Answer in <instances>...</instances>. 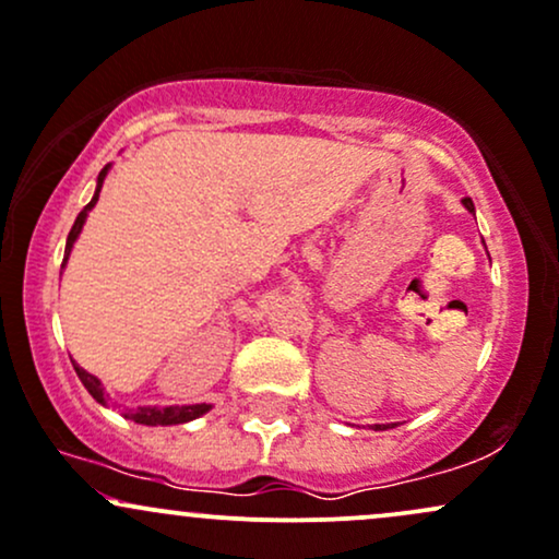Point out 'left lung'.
<instances>
[{
    "label": "left lung",
    "mask_w": 559,
    "mask_h": 559,
    "mask_svg": "<svg viewBox=\"0 0 559 559\" xmlns=\"http://www.w3.org/2000/svg\"><path fill=\"white\" fill-rule=\"evenodd\" d=\"M462 205H465L469 213H475V205H473V200H469V198L462 200ZM393 425H396V423H391V425H372V428L374 430H388V428H393Z\"/></svg>",
    "instance_id": "8db88e82"
}]
</instances>
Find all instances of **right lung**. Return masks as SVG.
<instances>
[{
  "mask_svg": "<svg viewBox=\"0 0 559 559\" xmlns=\"http://www.w3.org/2000/svg\"><path fill=\"white\" fill-rule=\"evenodd\" d=\"M108 171H110V163H108V166L103 168V171H99V177H97V190H94V198L90 200V203L84 205V211L79 213L76 222H73L71 231H68L66 259H62V266H66L68 255H71L73 242L79 240L81 227H84L86 216H90V211L94 209V203H97V200H99V190H103V181H105V177H108ZM73 369H76L79 380L84 382L86 391L92 393V399L97 401V404L108 406V399H105V388H103V382H99L97 378H94V374L86 372L84 367H79V364H73ZM209 409H211V404H190V406H136V409H127V412H123V417L134 419L136 425H153V428H155V425H185V423H190V419L203 417L205 412H209Z\"/></svg>",
  "mask_w": 559,
  "mask_h": 559,
  "instance_id": "1",
  "label": "right lung"
}]
</instances>
